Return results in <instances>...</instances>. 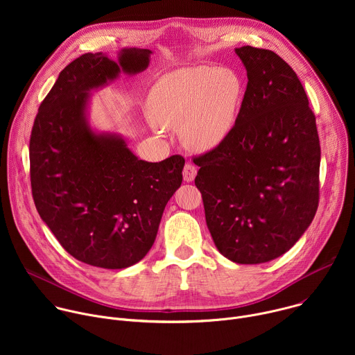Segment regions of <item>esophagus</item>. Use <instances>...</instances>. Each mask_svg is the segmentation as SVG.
I'll return each instance as SVG.
<instances>
[{"instance_id": "34e87169", "label": "esophagus", "mask_w": 355, "mask_h": 355, "mask_svg": "<svg viewBox=\"0 0 355 355\" xmlns=\"http://www.w3.org/2000/svg\"><path fill=\"white\" fill-rule=\"evenodd\" d=\"M182 174H184V180H185L187 182H192L193 178H195V175H196V167H195L192 163H187V164L184 166Z\"/></svg>"}]
</instances>
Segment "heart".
<instances>
[{"mask_svg":"<svg viewBox=\"0 0 355 355\" xmlns=\"http://www.w3.org/2000/svg\"><path fill=\"white\" fill-rule=\"evenodd\" d=\"M243 83L226 67H185L166 74L148 96V114L166 128L181 125L184 144L196 151L219 146L234 126Z\"/></svg>","mask_w":355,"mask_h":355,"instance_id":"b5f03b06","label":"heart"}]
</instances>
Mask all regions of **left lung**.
Masks as SVG:
<instances>
[{
  "mask_svg": "<svg viewBox=\"0 0 355 355\" xmlns=\"http://www.w3.org/2000/svg\"><path fill=\"white\" fill-rule=\"evenodd\" d=\"M247 88L234 126L215 148L193 157L195 185L222 254L260 264L286 252L319 205L316 118L296 73L267 49H236Z\"/></svg>",
  "mask_w": 355,
  "mask_h": 355,
  "instance_id": "8db88e82",
  "label": "left lung"
}]
</instances>
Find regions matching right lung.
I'll use <instances>...</instances> for the list:
<instances>
[{
    "instance_id": "1",
    "label": "right lung",
    "mask_w": 355,
    "mask_h": 355,
    "mask_svg": "<svg viewBox=\"0 0 355 355\" xmlns=\"http://www.w3.org/2000/svg\"><path fill=\"white\" fill-rule=\"evenodd\" d=\"M148 49H123L118 63L85 53L69 63L44 96L29 140L35 207L62 247L78 261L118 270L153 245L185 160H139L123 139L95 135L84 111L88 91L122 71L148 66Z\"/></svg>"
}]
</instances>
